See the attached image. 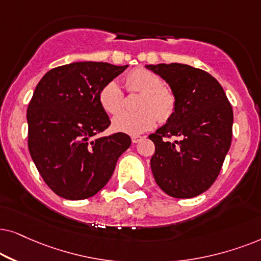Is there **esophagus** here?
Segmentation results:
<instances>
[{"mask_svg": "<svg viewBox=\"0 0 261 261\" xmlns=\"http://www.w3.org/2000/svg\"><path fill=\"white\" fill-rule=\"evenodd\" d=\"M142 140H143V137H141V136H133V137H131V141H133V143H138V142L142 141Z\"/></svg>", "mask_w": 261, "mask_h": 261, "instance_id": "obj_1", "label": "esophagus"}]
</instances>
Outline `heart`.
I'll list each match as a JSON object with an SVG mask.
<instances>
[{
    "label": "heart",
    "mask_w": 261,
    "mask_h": 261,
    "mask_svg": "<svg viewBox=\"0 0 261 261\" xmlns=\"http://www.w3.org/2000/svg\"><path fill=\"white\" fill-rule=\"evenodd\" d=\"M125 87L130 93H141L137 112H123L125 96L117 82L111 81L99 93L100 105L113 118L112 127L117 133L137 136L154 127L158 119L166 123L173 117L176 98L171 87L163 85L162 79L144 68H136L125 76Z\"/></svg>",
    "instance_id": "heart-1"
}]
</instances>
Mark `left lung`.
I'll list each match as a JSON object with an SVG mask.
<instances>
[{"label":"left lung","instance_id":"1","mask_svg":"<svg viewBox=\"0 0 261 261\" xmlns=\"http://www.w3.org/2000/svg\"><path fill=\"white\" fill-rule=\"evenodd\" d=\"M174 92L173 117L151 134L154 179L174 198L205 192L220 174L232 135V109L223 88L206 71L187 64L147 65ZM175 137L174 141L167 138Z\"/></svg>","mask_w":261,"mask_h":261}]
</instances>
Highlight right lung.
Instances as JSON below:
<instances>
[{"label":"right lung","mask_w":261,"mask_h":261,"mask_svg":"<svg viewBox=\"0 0 261 261\" xmlns=\"http://www.w3.org/2000/svg\"><path fill=\"white\" fill-rule=\"evenodd\" d=\"M127 65L75 62L51 69L27 109L31 158L46 185L65 199L93 197L109 182L126 134L96 137L110 126L99 93Z\"/></svg>","instance_id":"right-lung-1"}]
</instances>
